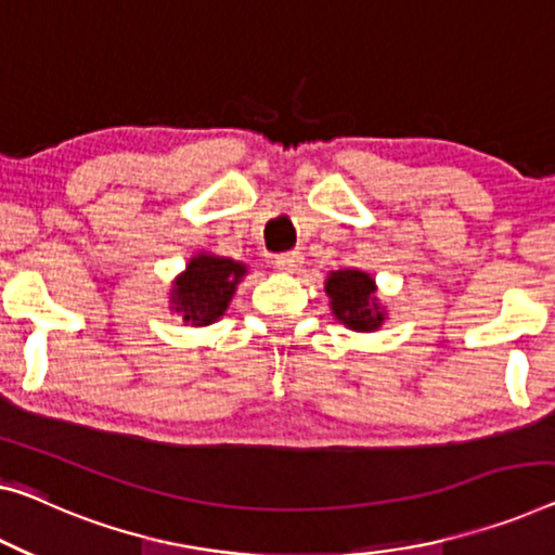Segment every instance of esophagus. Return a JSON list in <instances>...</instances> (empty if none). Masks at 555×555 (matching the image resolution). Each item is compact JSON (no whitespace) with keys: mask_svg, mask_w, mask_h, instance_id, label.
<instances>
[{"mask_svg":"<svg viewBox=\"0 0 555 555\" xmlns=\"http://www.w3.org/2000/svg\"><path fill=\"white\" fill-rule=\"evenodd\" d=\"M274 263L281 271H296L304 263V256L299 251H286V254H279Z\"/></svg>","mask_w":555,"mask_h":555,"instance_id":"1","label":"esophagus"}]
</instances>
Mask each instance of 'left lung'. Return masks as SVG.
Returning <instances> with one entry per match:
<instances>
[{
	"label": "left lung",
	"instance_id": "1",
	"mask_svg": "<svg viewBox=\"0 0 555 555\" xmlns=\"http://www.w3.org/2000/svg\"><path fill=\"white\" fill-rule=\"evenodd\" d=\"M374 281L363 271H336L326 281V294L331 296V309L336 319L353 331H374L382 326L384 311L376 304Z\"/></svg>",
	"mask_w": 555,
	"mask_h": 555
}]
</instances>
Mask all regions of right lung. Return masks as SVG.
<instances>
[{
  "label": "right lung",
  "instance_id": "add662e5",
  "mask_svg": "<svg viewBox=\"0 0 555 555\" xmlns=\"http://www.w3.org/2000/svg\"><path fill=\"white\" fill-rule=\"evenodd\" d=\"M246 274L244 263L224 256H196L189 261L186 274L177 281L171 301L173 309L184 313V321L206 326L217 321L234 296L238 279Z\"/></svg>",
  "mask_w": 555,
  "mask_h": 555
}]
</instances>
